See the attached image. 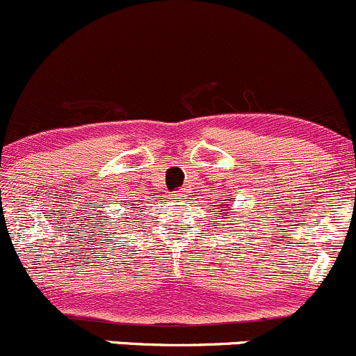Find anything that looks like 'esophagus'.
Masks as SVG:
<instances>
[{"label":"esophagus","instance_id":"esophagus-1","mask_svg":"<svg viewBox=\"0 0 356 356\" xmlns=\"http://www.w3.org/2000/svg\"><path fill=\"white\" fill-rule=\"evenodd\" d=\"M175 200H178V202L186 200V193L185 192H175Z\"/></svg>","mask_w":356,"mask_h":356}]
</instances>
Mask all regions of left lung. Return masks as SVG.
<instances>
[{"label": "left lung", "mask_w": 356, "mask_h": 356, "mask_svg": "<svg viewBox=\"0 0 356 356\" xmlns=\"http://www.w3.org/2000/svg\"><path fill=\"white\" fill-rule=\"evenodd\" d=\"M222 205H229V202H220ZM219 212H222V210H219Z\"/></svg>", "instance_id": "8db88e82"}]
</instances>
